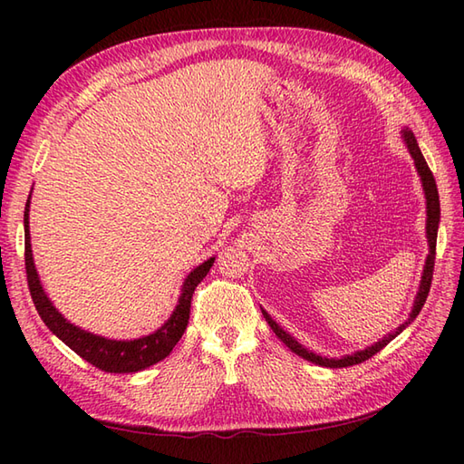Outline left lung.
<instances>
[{
	"instance_id": "obj_1",
	"label": "left lung",
	"mask_w": 464,
	"mask_h": 464,
	"mask_svg": "<svg viewBox=\"0 0 464 464\" xmlns=\"http://www.w3.org/2000/svg\"><path fill=\"white\" fill-rule=\"evenodd\" d=\"M401 137L402 141H405L407 150L412 157V161H415V167H417V173L420 177V183H422V191H425V199H427V241H429V255H427V261H425V267H422V275H420V285H419V291H417V297H415V303H412V309L409 313V319L399 324V327L389 333L387 337H382L379 343L371 344V347L362 349V351H357L353 354H344V357L341 359H333V357H323V354H317L309 351L307 347H303V344L291 337V334L285 331L283 327H279L277 323H275L271 319V314L263 311V317L265 321L269 323V327L273 329V333L277 334V337L287 344V347L295 353L299 354L301 359L304 361H311L314 364H319V367H329V369H341V367H351V364H359L362 361L371 359L372 354H377L382 347H387V344L397 337V334L402 333V329H407L409 324L417 319V314L420 313L422 304H425L427 301V295L430 291V281H432V269H435V249H437V231H439V221H440V203H439V191H437V183H435V177H432L429 165L425 161V157H422L420 150H419V143L415 140V135H412V131L409 130V127H402L401 130Z\"/></svg>"
}]
</instances>
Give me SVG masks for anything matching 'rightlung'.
I'll list each match as a JSON object with an SVG mask.
<instances>
[{
	"instance_id": "right-lung-1",
	"label": "right lung",
	"mask_w": 464,
	"mask_h": 464,
	"mask_svg": "<svg viewBox=\"0 0 464 464\" xmlns=\"http://www.w3.org/2000/svg\"><path fill=\"white\" fill-rule=\"evenodd\" d=\"M32 195L27 197L25 213H24V229H25V273H27V285L29 293L39 317L44 319L47 329L52 331L57 339H62L69 349L75 351L82 359L92 362L93 367L102 369L105 372H137L143 371L151 364L163 361L167 354L173 351V347L179 343L181 334L187 329L189 323V311H191V299L195 287L199 285L205 275L213 267L215 257L203 261L199 267H195L189 275H187L181 285V295L177 301L171 317L167 319L160 329L143 334L140 339H107L102 334H93L82 327H77L72 321H67L62 313L55 309L52 299L47 297L42 281L34 263L32 253V237H29V201Z\"/></svg>"
}]
</instances>
